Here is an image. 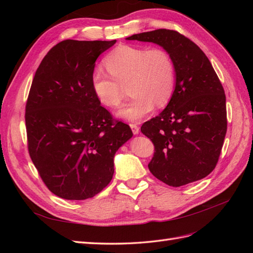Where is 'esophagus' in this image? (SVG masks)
Listing matches in <instances>:
<instances>
[{"label": "esophagus", "mask_w": 253, "mask_h": 253, "mask_svg": "<svg viewBox=\"0 0 253 253\" xmlns=\"http://www.w3.org/2000/svg\"><path fill=\"white\" fill-rule=\"evenodd\" d=\"M129 126H131V128H132V132H133V134L134 135H137L139 133V127H138V126L137 125H135V124H131L129 125Z\"/></svg>", "instance_id": "esophagus-1"}]
</instances>
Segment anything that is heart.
Wrapping results in <instances>:
<instances>
[{
	"label": "heart",
	"instance_id": "heart-1",
	"mask_svg": "<svg viewBox=\"0 0 253 253\" xmlns=\"http://www.w3.org/2000/svg\"><path fill=\"white\" fill-rule=\"evenodd\" d=\"M104 65L110 74L96 68L90 76L91 89L99 102L117 108L124 97L122 85L128 84L132 98L117 112L120 118L139 121L173 95L175 65L164 49L120 45L104 58Z\"/></svg>",
	"mask_w": 253,
	"mask_h": 253
}]
</instances>
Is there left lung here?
Returning a JSON list of instances; mask_svg holds the SVG:
<instances>
[{
  "label": "left lung",
  "mask_w": 253,
  "mask_h": 253,
  "mask_svg": "<svg viewBox=\"0 0 253 253\" xmlns=\"http://www.w3.org/2000/svg\"><path fill=\"white\" fill-rule=\"evenodd\" d=\"M126 40L159 45L175 65V87L169 103L141 126L155 147L149 170L172 187L206 177L218 162L227 132L225 91L209 59L175 30L157 29Z\"/></svg>",
  "instance_id": "left-lung-1"
}]
</instances>
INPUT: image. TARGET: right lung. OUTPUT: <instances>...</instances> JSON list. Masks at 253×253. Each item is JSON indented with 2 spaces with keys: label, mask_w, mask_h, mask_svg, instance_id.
<instances>
[{
  "label": "right lung",
  "mask_w": 253,
  "mask_h": 253,
  "mask_svg": "<svg viewBox=\"0 0 253 253\" xmlns=\"http://www.w3.org/2000/svg\"><path fill=\"white\" fill-rule=\"evenodd\" d=\"M113 41L65 40L38 67L25 108L28 151L42 180L64 200L101 192L114 174V156L132 129L114 122L93 93L90 76Z\"/></svg>",
  "instance_id": "1"
}]
</instances>
